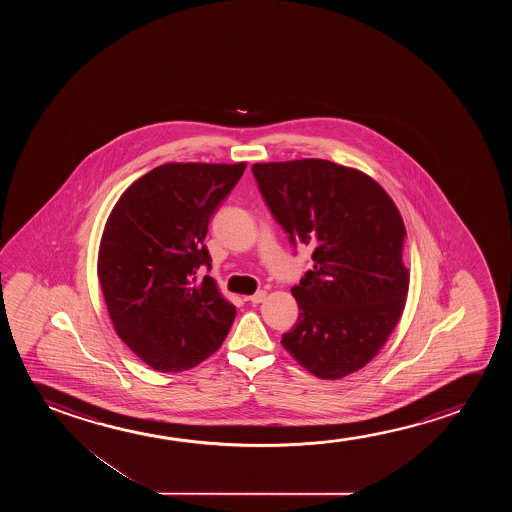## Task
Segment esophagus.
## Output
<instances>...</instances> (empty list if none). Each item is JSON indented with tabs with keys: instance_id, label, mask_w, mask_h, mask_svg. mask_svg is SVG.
<instances>
[{
	"instance_id": "34e87169",
	"label": "esophagus",
	"mask_w": 512,
	"mask_h": 512,
	"mask_svg": "<svg viewBox=\"0 0 512 512\" xmlns=\"http://www.w3.org/2000/svg\"><path fill=\"white\" fill-rule=\"evenodd\" d=\"M266 297V290H259L257 294L250 295V297H248V301L252 302V304H260V302L266 301Z\"/></svg>"
}]
</instances>
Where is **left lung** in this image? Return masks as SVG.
<instances>
[{
	"instance_id": "1",
	"label": "left lung",
	"mask_w": 512,
	"mask_h": 512,
	"mask_svg": "<svg viewBox=\"0 0 512 512\" xmlns=\"http://www.w3.org/2000/svg\"><path fill=\"white\" fill-rule=\"evenodd\" d=\"M260 192L292 245L313 248V269L283 348L320 379L369 364L406 306V225L392 197L360 169L323 159L253 164Z\"/></svg>"
}]
</instances>
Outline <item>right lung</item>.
Returning <instances> with one entry per match:
<instances>
[{
  "label": "right lung",
  "mask_w": 512,
  "mask_h": 512,
  "mask_svg": "<svg viewBox=\"0 0 512 512\" xmlns=\"http://www.w3.org/2000/svg\"><path fill=\"white\" fill-rule=\"evenodd\" d=\"M246 162H168L131 183L108 215L98 280L115 332L141 362L182 372L222 346L236 306L211 276L208 222Z\"/></svg>",
  "instance_id": "right-lung-1"
}]
</instances>
